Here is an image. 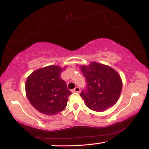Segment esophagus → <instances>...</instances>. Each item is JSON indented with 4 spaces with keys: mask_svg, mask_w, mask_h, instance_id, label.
Listing matches in <instances>:
<instances>
[{
    "mask_svg": "<svg viewBox=\"0 0 149 149\" xmlns=\"http://www.w3.org/2000/svg\"><path fill=\"white\" fill-rule=\"evenodd\" d=\"M73 92H80V89L79 87H76L73 90Z\"/></svg>",
    "mask_w": 149,
    "mask_h": 149,
    "instance_id": "obj_1",
    "label": "esophagus"
}]
</instances>
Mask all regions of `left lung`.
<instances>
[{"label":"left lung","mask_w":149,"mask_h":149,"mask_svg":"<svg viewBox=\"0 0 149 149\" xmlns=\"http://www.w3.org/2000/svg\"><path fill=\"white\" fill-rule=\"evenodd\" d=\"M81 70L87 84L80 95L85 105L92 111L100 112L113 106L123 87L118 73L110 66L97 62L81 66Z\"/></svg>","instance_id":"1"}]
</instances>
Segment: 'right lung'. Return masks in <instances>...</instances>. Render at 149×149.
Returning a JSON list of instances; mask_svg holds the SVG:
<instances>
[{
    "instance_id": "add662e5",
    "label": "right lung",
    "mask_w": 149,
    "mask_h": 149,
    "mask_svg": "<svg viewBox=\"0 0 149 149\" xmlns=\"http://www.w3.org/2000/svg\"><path fill=\"white\" fill-rule=\"evenodd\" d=\"M64 69L52 65L36 70L27 78V98L39 112L54 115L66 108L68 97L72 93L60 77Z\"/></svg>"
}]
</instances>
